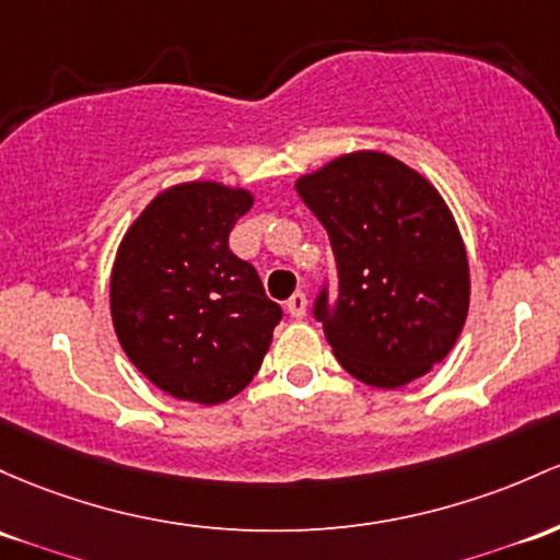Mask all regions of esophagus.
<instances>
[{
	"label": "esophagus",
	"instance_id": "obj_1",
	"mask_svg": "<svg viewBox=\"0 0 560 560\" xmlns=\"http://www.w3.org/2000/svg\"><path fill=\"white\" fill-rule=\"evenodd\" d=\"M287 311L292 313L294 318H303L308 313V298L303 292H294L290 300H287Z\"/></svg>",
	"mask_w": 560,
	"mask_h": 560
}]
</instances>
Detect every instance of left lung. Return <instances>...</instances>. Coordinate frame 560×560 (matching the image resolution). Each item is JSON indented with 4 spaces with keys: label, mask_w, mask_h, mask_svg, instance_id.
Masks as SVG:
<instances>
[{
    "label": "left lung",
    "mask_w": 560,
    "mask_h": 560,
    "mask_svg": "<svg viewBox=\"0 0 560 560\" xmlns=\"http://www.w3.org/2000/svg\"><path fill=\"white\" fill-rule=\"evenodd\" d=\"M329 233L340 294L316 300L331 353L372 388H404L444 361L465 327L470 268L439 188L383 151H353L294 180Z\"/></svg>",
    "instance_id": "1"
}]
</instances>
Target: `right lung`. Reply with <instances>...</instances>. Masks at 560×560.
<instances>
[{"instance_id": "add662e5", "label": "right lung", "mask_w": 560, "mask_h": 560, "mask_svg": "<svg viewBox=\"0 0 560 560\" xmlns=\"http://www.w3.org/2000/svg\"><path fill=\"white\" fill-rule=\"evenodd\" d=\"M255 205L247 188L188 180L164 188L121 236L110 322L156 388L212 407L252 383L281 322L260 276L229 249Z\"/></svg>"}]
</instances>
